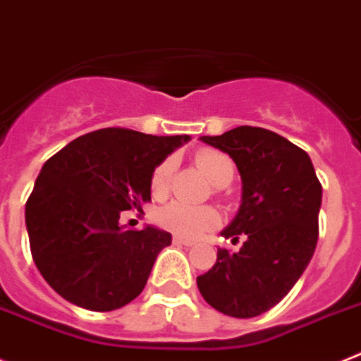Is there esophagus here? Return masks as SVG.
Here are the masks:
<instances>
[{
    "mask_svg": "<svg viewBox=\"0 0 361 361\" xmlns=\"http://www.w3.org/2000/svg\"><path fill=\"white\" fill-rule=\"evenodd\" d=\"M172 241L176 243V245H185V247H192L194 241L192 240H187V238H181V236H174Z\"/></svg>",
    "mask_w": 361,
    "mask_h": 361,
    "instance_id": "34e87169",
    "label": "esophagus"
}]
</instances>
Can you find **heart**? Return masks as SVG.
Returning <instances> with one entry per match:
<instances>
[{
	"label": "heart",
	"instance_id": "1",
	"mask_svg": "<svg viewBox=\"0 0 361 361\" xmlns=\"http://www.w3.org/2000/svg\"><path fill=\"white\" fill-rule=\"evenodd\" d=\"M196 165L216 187H225L233 181L234 163L224 152L205 149L196 154ZM174 158L163 159L152 172L150 178V190L154 196H163L169 189ZM159 227L167 228L171 233L183 238H198L218 227L219 212L209 205H187L181 202H172L161 207L156 214Z\"/></svg>",
	"mask_w": 361,
	"mask_h": 361
}]
</instances>
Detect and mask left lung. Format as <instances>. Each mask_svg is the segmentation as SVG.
I'll list each match as a JSON object with an SVG mask.
<instances>
[{
	"label": "left lung",
	"mask_w": 361,
	"mask_h": 361,
	"mask_svg": "<svg viewBox=\"0 0 361 361\" xmlns=\"http://www.w3.org/2000/svg\"><path fill=\"white\" fill-rule=\"evenodd\" d=\"M200 140L236 163L241 203L221 234L243 245L218 249L211 271L196 278L198 289L216 311L255 318L280 302L311 262L322 185L305 150L267 128L236 127Z\"/></svg>",
	"instance_id": "1"
}]
</instances>
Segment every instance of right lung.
<instances>
[{
    "label": "right lung",
    "mask_w": 361,
    "mask_h": 361,
    "mask_svg": "<svg viewBox=\"0 0 361 361\" xmlns=\"http://www.w3.org/2000/svg\"><path fill=\"white\" fill-rule=\"evenodd\" d=\"M189 140L99 128L43 165L25 224L37 271L59 296L98 312L140 296L172 236L152 225L130 231L120 214L149 202L154 169Z\"/></svg>",
    "instance_id": "right-lung-1"
}]
</instances>
